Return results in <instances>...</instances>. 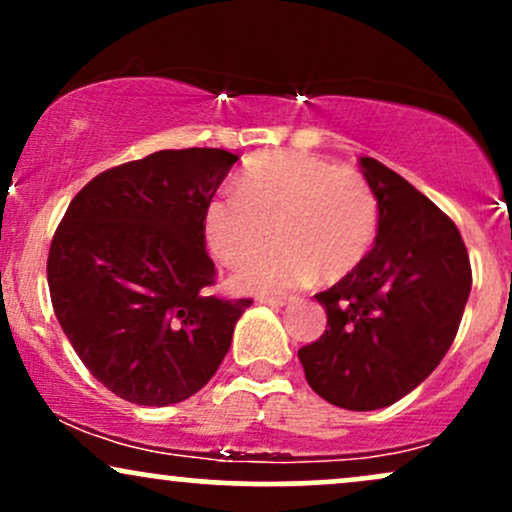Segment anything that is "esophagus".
<instances>
[{
	"label": "esophagus",
	"mask_w": 512,
	"mask_h": 512,
	"mask_svg": "<svg viewBox=\"0 0 512 512\" xmlns=\"http://www.w3.org/2000/svg\"><path fill=\"white\" fill-rule=\"evenodd\" d=\"M257 301L264 305H276V308H279V305L291 303V296H257Z\"/></svg>",
	"instance_id": "34e87169"
}]
</instances>
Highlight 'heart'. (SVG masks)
Returning a JSON list of instances; mask_svg holds the SVG:
<instances>
[{"mask_svg":"<svg viewBox=\"0 0 512 512\" xmlns=\"http://www.w3.org/2000/svg\"><path fill=\"white\" fill-rule=\"evenodd\" d=\"M238 192L204 209V238L223 264H240L236 289L281 291L317 272L339 281L361 267L380 228V204L366 175L305 151H264L238 178Z\"/></svg>","mask_w":512,"mask_h":512,"instance_id":"heart-1","label":"heart"}]
</instances>
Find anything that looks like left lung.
<instances>
[{
    "mask_svg": "<svg viewBox=\"0 0 512 512\" xmlns=\"http://www.w3.org/2000/svg\"><path fill=\"white\" fill-rule=\"evenodd\" d=\"M361 168L380 228L361 267L315 293L327 330L298 349L322 399L373 411L409 395L448 354L472 291V264L448 214L375 158Z\"/></svg>",
    "mask_w": 512,
    "mask_h": 512,
    "instance_id": "left-lung-1",
    "label": "left lung"
}]
</instances>
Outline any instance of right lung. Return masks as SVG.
I'll return each instance as SVG.
<instances>
[{"instance_id":"add662e5","label":"right lung","mask_w":512,"mask_h":512,"mask_svg":"<svg viewBox=\"0 0 512 512\" xmlns=\"http://www.w3.org/2000/svg\"><path fill=\"white\" fill-rule=\"evenodd\" d=\"M236 154L166 149L103 170L52 236V308L76 356L117 397L168 407L214 378L252 298L214 296L204 209Z\"/></svg>"}]
</instances>
